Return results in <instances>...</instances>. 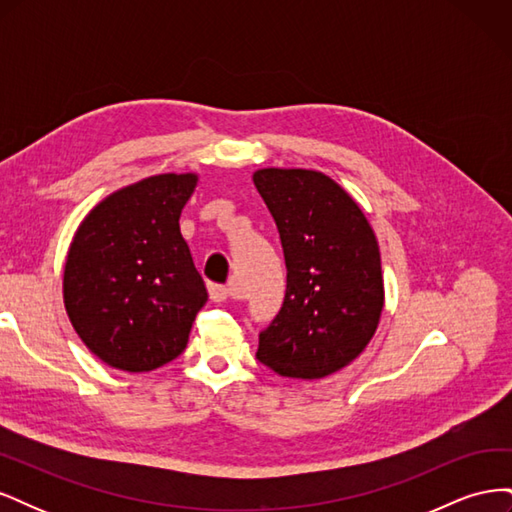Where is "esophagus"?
<instances>
[{
    "mask_svg": "<svg viewBox=\"0 0 512 512\" xmlns=\"http://www.w3.org/2000/svg\"><path fill=\"white\" fill-rule=\"evenodd\" d=\"M228 297H230V292H228L226 286H222V284H209V299L213 303H224V301H228Z\"/></svg>",
    "mask_w": 512,
    "mask_h": 512,
    "instance_id": "esophagus-1",
    "label": "esophagus"
}]
</instances>
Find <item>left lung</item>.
<instances>
[{
    "instance_id": "obj_1",
    "label": "left lung",
    "mask_w": 512,
    "mask_h": 512,
    "mask_svg": "<svg viewBox=\"0 0 512 512\" xmlns=\"http://www.w3.org/2000/svg\"><path fill=\"white\" fill-rule=\"evenodd\" d=\"M254 185L286 260V297L258 335L256 359L286 378L331 376L378 329L384 284L374 230L342 185L318 170L260 168Z\"/></svg>"
}]
</instances>
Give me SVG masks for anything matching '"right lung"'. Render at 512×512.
Returning <instances> with one entry per match:
<instances>
[{
    "label": "right lung",
    "instance_id": "1",
    "mask_svg": "<svg viewBox=\"0 0 512 512\" xmlns=\"http://www.w3.org/2000/svg\"><path fill=\"white\" fill-rule=\"evenodd\" d=\"M198 177L156 175L106 196L70 243L64 303L74 331L106 365L158 369L188 346L207 303L179 218Z\"/></svg>",
    "mask_w": 512,
    "mask_h": 512
}]
</instances>
